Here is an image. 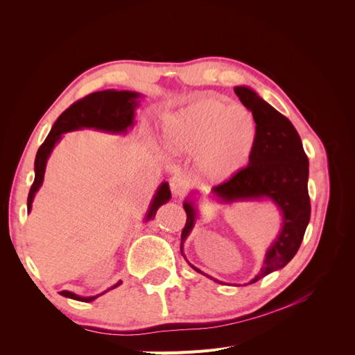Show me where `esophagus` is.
Here are the masks:
<instances>
[{
  "label": "esophagus",
  "mask_w": 355,
  "mask_h": 355,
  "mask_svg": "<svg viewBox=\"0 0 355 355\" xmlns=\"http://www.w3.org/2000/svg\"><path fill=\"white\" fill-rule=\"evenodd\" d=\"M168 185H170V189H171V192H173L175 197H182L187 192V182L180 176L171 178Z\"/></svg>",
  "instance_id": "1"
}]
</instances>
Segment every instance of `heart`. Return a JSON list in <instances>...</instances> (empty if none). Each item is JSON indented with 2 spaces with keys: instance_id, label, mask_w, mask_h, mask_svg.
<instances>
[{
  "instance_id": "heart-1",
  "label": "heart",
  "mask_w": 355,
  "mask_h": 355,
  "mask_svg": "<svg viewBox=\"0 0 355 355\" xmlns=\"http://www.w3.org/2000/svg\"><path fill=\"white\" fill-rule=\"evenodd\" d=\"M163 133L171 154L198 155L202 173L222 180L249 163L257 142V121L244 106L204 98L170 115Z\"/></svg>"
}]
</instances>
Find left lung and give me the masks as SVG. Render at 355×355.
Here are the masks:
<instances>
[{"instance_id": "left-lung-1", "label": "left lung", "mask_w": 355, "mask_h": 355, "mask_svg": "<svg viewBox=\"0 0 355 355\" xmlns=\"http://www.w3.org/2000/svg\"><path fill=\"white\" fill-rule=\"evenodd\" d=\"M234 92L256 118L257 142L249 166L237 171L230 180L214 187L211 189L213 194L225 202L268 197L283 211V230L271 249L266 252L263 268L250 282L252 284L286 266L293 259L304 240L311 214L308 157L296 128L288 118L274 110L250 89L235 87ZM184 209L187 211V223L182 230V243L188 237L196 220L192 204L185 202ZM192 268L201 272L196 266Z\"/></svg>"}]
</instances>
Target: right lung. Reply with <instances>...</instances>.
Returning a JSON list of instances; mask_svg holds the SVG:
<instances>
[{
  "instance_id": "1",
  "label": "right lung",
  "mask_w": 355,
  "mask_h": 355,
  "mask_svg": "<svg viewBox=\"0 0 355 355\" xmlns=\"http://www.w3.org/2000/svg\"><path fill=\"white\" fill-rule=\"evenodd\" d=\"M139 94L135 92H115V90H103V92H94L87 96H84L83 99L73 102L68 110L63 111L56 123L53 124L49 136L46 141L40 146L37 157H35V179L32 184L29 194H28V210H31L32 200H34L35 192L42 184L46 171V163L47 158L51 153L53 146L60 139L62 133H67L71 130H77V128H98V130L120 133L125 132L128 127L133 124V114L135 108L137 106L136 99ZM170 198V188L168 184H164L159 187L157 196L149 207L146 219H151L155 216V211L159 206ZM121 284L118 282L115 286H112L110 290L115 288ZM62 296L71 297L75 300H83V302H92L98 296L92 297H81L73 295L71 292L63 290L60 292Z\"/></svg>"
}]
</instances>
